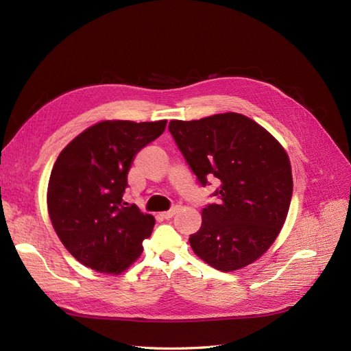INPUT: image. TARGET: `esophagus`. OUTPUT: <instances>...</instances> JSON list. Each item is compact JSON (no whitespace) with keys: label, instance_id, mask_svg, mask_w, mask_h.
<instances>
[{"label":"esophagus","instance_id":"1","mask_svg":"<svg viewBox=\"0 0 351 351\" xmlns=\"http://www.w3.org/2000/svg\"><path fill=\"white\" fill-rule=\"evenodd\" d=\"M178 210H179V206H172L171 210L169 211H165V213H162L160 215L165 218V219H169V218H172L176 213H178Z\"/></svg>","mask_w":351,"mask_h":351}]
</instances>
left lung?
Masks as SVG:
<instances>
[{
	"instance_id": "obj_1",
	"label": "left lung",
	"mask_w": 351,
	"mask_h": 351,
	"mask_svg": "<svg viewBox=\"0 0 351 351\" xmlns=\"http://www.w3.org/2000/svg\"><path fill=\"white\" fill-rule=\"evenodd\" d=\"M178 149L201 186L221 182L205 205L192 250L210 266L230 271L257 261L287 219L292 171L287 152L263 127L236 112L169 123Z\"/></svg>"
}]
</instances>
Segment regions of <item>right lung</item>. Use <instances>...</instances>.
Here are the masks:
<instances>
[{"instance_id":"add662e5","label":"right lung","mask_w":351,"mask_h":351,"mask_svg":"<svg viewBox=\"0 0 351 351\" xmlns=\"http://www.w3.org/2000/svg\"><path fill=\"white\" fill-rule=\"evenodd\" d=\"M165 127L166 120L102 121L60 152L49 179V215L64 247L86 267L120 274L141 254L154 218L123 195L136 154Z\"/></svg>"}]
</instances>
